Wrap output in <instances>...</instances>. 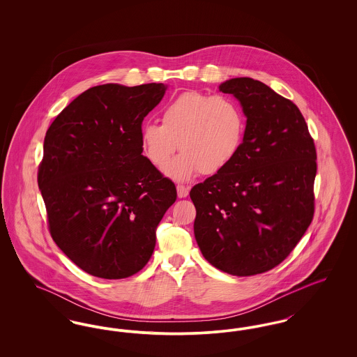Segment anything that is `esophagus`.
I'll return each instance as SVG.
<instances>
[{"instance_id":"esophagus-1","label":"esophagus","mask_w":357,"mask_h":357,"mask_svg":"<svg viewBox=\"0 0 357 357\" xmlns=\"http://www.w3.org/2000/svg\"><path fill=\"white\" fill-rule=\"evenodd\" d=\"M188 191H190V187L183 186V185L176 186V192H178L179 198H186L188 195Z\"/></svg>"}]
</instances>
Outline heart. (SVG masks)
Returning a JSON list of instances; mask_svg holds the SVG:
<instances>
[{
    "label": "heart",
    "mask_w": 357,
    "mask_h": 357,
    "mask_svg": "<svg viewBox=\"0 0 357 357\" xmlns=\"http://www.w3.org/2000/svg\"><path fill=\"white\" fill-rule=\"evenodd\" d=\"M160 124L147 123L140 130V146L146 159L165 169L175 181H187L199 171L214 175L225 170L242 146L246 120L233 98L210 96L197 91L183 92L167 102Z\"/></svg>",
    "instance_id": "heart-1"
}]
</instances>
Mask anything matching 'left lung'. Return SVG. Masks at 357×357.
<instances>
[{
	"instance_id": "left-lung-1",
	"label": "left lung",
	"mask_w": 357,
	"mask_h": 357,
	"mask_svg": "<svg viewBox=\"0 0 357 357\" xmlns=\"http://www.w3.org/2000/svg\"><path fill=\"white\" fill-rule=\"evenodd\" d=\"M246 116L242 146L221 172L191 188L194 234L217 269L246 277L281 264L313 220L316 147L297 105L250 77L220 85Z\"/></svg>"
}]
</instances>
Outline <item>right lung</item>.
<instances>
[{"label":"right lung","mask_w":357,"mask_h":357,"mask_svg":"<svg viewBox=\"0 0 357 357\" xmlns=\"http://www.w3.org/2000/svg\"><path fill=\"white\" fill-rule=\"evenodd\" d=\"M167 85L102 84L79 95L44 139L37 182L56 245L105 280L142 271L155 230L176 199L170 179L142 155V121Z\"/></svg>","instance_id":"right-lung-1"}]
</instances>
